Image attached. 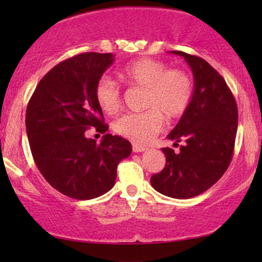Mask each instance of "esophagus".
Returning <instances> with one entry per match:
<instances>
[{
    "label": "esophagus",
    "instance_id": "obj_1",
    "mask_svg": "<svg viewBox=\"0 0 262 262\" xmlns=\"http://www.w3.org/2000/svg\"><path fill=\"white\" fill-rule=\"evenodd\" d=\"M146 149L148 148H145V146L138 145V144H133V151L134 152H143V151H145Z\"/></svg>",
    "mask_w": 262,
    "mask_h": 262
}]
</instances>
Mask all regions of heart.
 I'll use <instances>...</instances> for the list:
<instances>
[{"label": "heart", "mask_w": 262, "mask_h": 262, "mask_svg": "<svg viewBox=\"0 0 262 262\" xmlns=\"http://www.w3.org/2000/svg\"><path fill=\"white\" fill-rule=\"evenodd\" d=\"M119 77L128 85L145 89L140 113H128L114 123L117 134L137 144H145L167 121L180 118L188 110L193 93L191 77L182 70H169L165 62L141 58L119 70ZM95 97L104 113L116 114L122 108V96L116 82L102 77L95 89Z\"/></svg>", "instance_id": "b5f03b06"}]
</instances>
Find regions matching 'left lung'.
I'll return each mask as SVG.
<instances>
[{"mask_svg": "<svg viewBox=\"0 0 262 262\" xmlns=\"http://www.w3.org/2000/svg\"><path fill=\"white\" fill-rule=\"evenodd\" d=\"M191 68L194 90L188 110L167 135L180 152L162 148L166 165L150 179L156 191L187 200L212 187L223 176L233 158L237 129L235 98L223 77L206 60L179 50Z\"/></svg>", "mask_w": 262, "mask_h": 262, "instance_id": "obj_1", "label": "left lung"}]
</instances>
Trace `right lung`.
I'll return each mask as SVG.
<instances>
[{
  "mask_svg": "<svg viewBox=\"0 0 262 262\" xmlns=\"http://www.w3.org/2000/svg\"><path fill=\"white\" fill-rule=\"evenodd\" d=\"M111 53H83L49 71L33 93L26 128L35 165L60 193L75 200L100 197L114 186L117 166L132 154V144L104 134L100 144L86 137L90 127L106 133L95 89L113 64Z\"/></svg>",
  "mask_w": 262,
  "mask_h": 262,
  "instance_id": "obj_1",
  "label": "right lung"
}]
</instances>
